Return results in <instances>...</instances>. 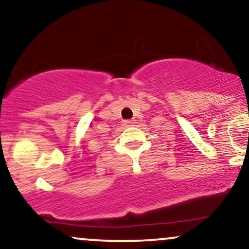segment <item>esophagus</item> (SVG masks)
I'll return each mask as SVG.
<instances>
[{"label": "esophagus", "instance_id": "34e87169", "mask_svg": "<svg viewBox=\"0 0 249 249\" xmlns=\"http://www.w3.org/2000/svg\"><path fill=\"white\" fill-rule=\"evenodd\" d=\"M134 124H136V121H134V119H131V121L125 122V125H126V126H132V125H134Z\"/></svg>", "mask_w": 249, "mask_h": 249}]
</instances>
